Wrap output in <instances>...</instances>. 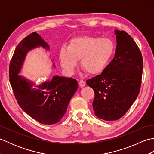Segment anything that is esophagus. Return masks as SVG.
I'll return each instance as SVG.
<instances>
[{
	"label": "esophagus",
	"instance_id": "obj_1",
	"mask_svg": "<svg viewBox=\"0 0 154 154\" xmlns=\"http://www.w3.org/2000/svg\"><path fill=\"white\" fill-rule=\"evenodd\" d=\"M79 85L81 87H84L85 86V82L83 80H81L79 82Z\"/></svg>",
	"mask_w": 154,
	"mask_h": 154
}]
</instances>
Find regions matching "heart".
Segmentation results:
<instances>
[{"label":"heart","mask_w":154,"mask_h":154,"mask_svg":"<svg viewBox=\"0 0 154 154\" xmlns=\"http://www.w3.org/2000/svg\"><path fill=\"white\" fill-rule=\"evenodd\" d=\"M114 50V43L109 38L81 35L71 39L67 48H61L59 58L68 73H73L80 60L81 67L88 74L95 75L105 69Z\"/></svg>","instance_id":"1"}]
</instances>
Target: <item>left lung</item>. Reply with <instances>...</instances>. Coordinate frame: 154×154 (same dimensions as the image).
<instances>
[{"instance_id": "obj_1", "label": "left lung", "mask_w": 154, "mask_h": 154, "mask_svg": "<svg viewBox=\"0 0 154 154\" xmlns=\"http://www.w3.org/2000/svg\"><path fill=\"white\" fill-rule=\"evenodd\" d=\"M116 35L115 55L103 73L87 81L94 91L95 115L104 120L124 116L138 97L143 70L142 55L133 38L124 31Z\"/></svg>"}]
</instances>
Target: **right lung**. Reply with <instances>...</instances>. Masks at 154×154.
Here are the masks:
<instances>
[{
  "label": "right lung",
  "mask_w": 154,
  "mask_h": 154,
  "mask_svg": "<svg viewBox=\"0 0 154 154\" xmlns=\"http://www.w3.org/2000/svg\"><path fill=\"white\" fill-rule=\"evenodd\" d=\"M38 47L50 50L47 42L35 32L18 44L10 63V83L18 104L26 113L41 124H53L58 122L66 112L78 83L73 78L56 75L51 81L36 85L19 75L26 54Z\"/></svg>",
  "instance_id": "1"
}]
</instances>
